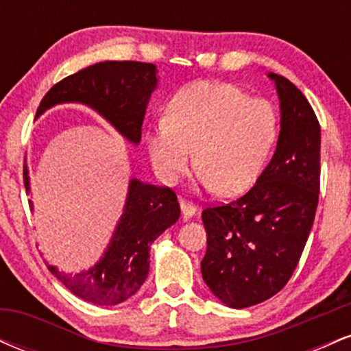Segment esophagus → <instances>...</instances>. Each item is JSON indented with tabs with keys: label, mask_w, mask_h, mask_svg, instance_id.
<instances>
[{
	"label": "esophagus",
	"mask_w": 351,
	"mask_h": 351,
	"mask_svg": "<svg viewBox=\"0 0 351 351\" xmlns=\"http://www.w3.org/2000/svg\"><path fill=\"white\" fill-rule=\"evenodd\" d=\"M180 206H181V213H183V216L186 217H191V216H195V213H196V206L193 203H189V201H186V199H180Z\"/></svg>",
	"instance_id": "34e87169"
}]
</instances>
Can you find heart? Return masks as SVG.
I'll return each instance as SVG.
<instances>
[{
	"label": "heart",
	"instance_id": "b5f03b06",
	"mask_svg": "<svg viewBox=\"0 0 351 351\" xmlns=\"http://www.w3.org/2000/svg\"><path fill=\"white\" fill-rule=\"evenodd\" d=\"M167 118L148 128L145 143L156 176L175 183L193 160L199 183L232 196L259 176L279 136V114L271 100L251 97L228 82H195L180 88Z\"/></svg>",
	"mask_w": 351,
	"mask_h": 351
}]
</instances>
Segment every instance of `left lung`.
Instances as JSON below:
<instances>
[{"mask_svg":"<svg viewBox=\"0 0 351 351\" xmlns=\"http://www.w3.org/2000/svg\"><path fill=\"white\" fill-rule=\"evenodd\" d=\"M280 100V134L256 184L231 203L203 211L206 254L201 274L231 308H245L284 289L299 264L320 191V123L289 79L269 74Z\"/></svg>","mask_w":351,"mask_h":351,"instance_id":"left-lung-1","label":"left lung"}]
</instances>
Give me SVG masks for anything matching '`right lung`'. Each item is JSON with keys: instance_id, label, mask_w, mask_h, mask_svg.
I'll use <instances>...</instances> for the list:
<instances>
[{"instance_id": "1", "label": "right lung", "mask_w": 351, "mask_h": 351, "mask_svg": "<svg viewBox=\"0 0 351 351\" xmlns=\"http://www.w3.org/2000/svg\"><path fill=\"white\" fill-rule=\"evenodd\" d=\"M156 66L136 60H106L62 79L49 88L36 117L64 102L86 104L112 123L128 142L138 143L152 92ZM24 188L29 176L24 167ZM29 208L33 203L29 201ZM180 217L175 191L168 186L130 180L123 215L117 224L107 251L94 267L75 276L47 264L52 276L74 295L95 305H117L130 299L142 287L150 269V245Z\"/></svg>"}]
</instances>
